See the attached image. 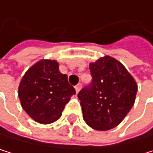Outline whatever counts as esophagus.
Masks as SVG:
<instances>
[{
	"label": "esophagus",
	"instance_id": "1",
	"mask_svg": "<svg viewBox=\"0 0 153 153\" xmlns=\"http://www.w3.org/2000/svg\"><path fill=\"white\" fill-rule=\"evenodd\" d=\"M81 87H82V83H78L77 85H75V90H76V92H77V93L80 91Z\"/></svg>",
	"mask_w": 153,
	"mask_h": 153
}]
</instances>
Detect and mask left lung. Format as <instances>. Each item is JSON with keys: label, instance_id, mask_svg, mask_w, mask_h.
<instances>
[{"label": "left lung", "instance_id": "8db88e82", "mask_svg": "<svg viewBox=\"0 0 153 153\" xmlns=\"http://www.w3.org/2000/svg\"><path fill=\"white\" fill-rule=\"evenodd\" d=\"M92 81L79 93L82 117L96 130L111 129L123 120L135 103L137 85L118 60L111 56L90 63Z\"/></svg>", "mask_w": 153, "mask_h": 153}]
</instances>
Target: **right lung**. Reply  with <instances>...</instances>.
Returning a JSON list of instances; mask_svg holds the SVG:
<instances>
[{"label":"right lung","instance_id":"add662e5","mask_svg":"<svg viewBox=\"0 0 153 153\" xmlns=\"http://www.w3.org/2000/svg\"><path fill=\"white\" fill-rule=\"evenodd\" d=\"M75 93L68 76L60 73L56 60H41L33 65L23 76L18 88L24 111L43 124L58 120Z\"/></svg>","mask_w":153,"mask_h":153}]
</instances>
